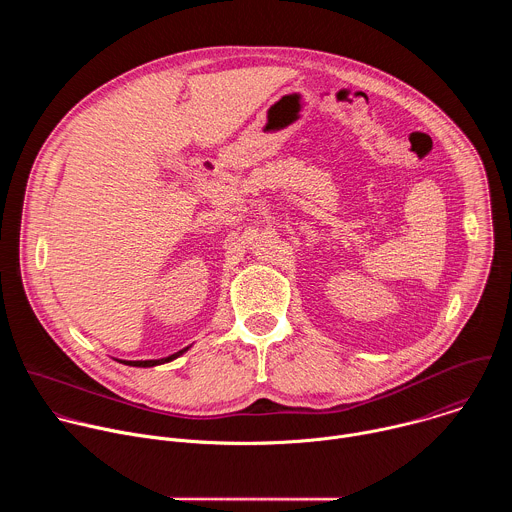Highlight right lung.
Instances as JSON below:
<instances>
[{"mask_svg":"<svg viewBox=\"0 0 512 512\" xmlns=\"http://www.w3.org/2000/svg\"><path fill=\"white\" fill-rule=\"evenodd\" d=\"M188 348H182V350H178V352H174V354H170V356H166V358H156V360H119V362H123V364H129V367H156V364H164V362H170V360H174V358H178L180 354H184Z\"/></svg>","mask_w":512,"mask_h":512,"instance_id":"add662e5","label":"right lung"}]
</instances>
